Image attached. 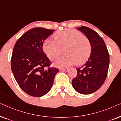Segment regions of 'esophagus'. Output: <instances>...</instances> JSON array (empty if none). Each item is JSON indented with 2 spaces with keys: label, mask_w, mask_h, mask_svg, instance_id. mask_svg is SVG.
I'll return each instance as SVG.
<instances>
[{
  "label": "esophagus",
  "mask_w": 121,
  "mask_h": 121,
  "mask_svg": "<svg viewBox=\"0 0 121 121\" xmlns=\"http://www.w3.org/2000/svg\"><path fill=\"white\" fill-rule=\"evenodd\" d=\"M60 71H62V72H68V71L69 70V69L68 68H65V69H60Z\"/></svg>",
  "instance_id": "1"
}]
</instances>
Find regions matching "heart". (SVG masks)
<instances>
[{
  "label": "heart",
  "mask_w": 121,
  "mask_h": 121,
  "mask_svg": "<svg viewBox=\"0 0 121 121\" xmlns=\"http://www.w3.org/2000/svg\"><path fill=\"white\" fill-rule=\"evenodd\" d=\"M54 40L47 39L43 44V50L51 60L57 59L64 49L65 56L59 58L54 65L65 68L74 63L81 65L86 62L91 53L89 39L79 31L65 29L54 34Z\"/></svg>",
  "instance_id": "obj_1"
}]
</instances>
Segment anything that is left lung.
Masks as SVG:
<instances>
[{
    "mask_svg": "<svg viewBox=\"0 0 121 121\" xmlns=\"http://www.w3.org/2000/svg\"><path fill=\"white\" fill-rule=\"evenodd\" d=\"M77 29L89 39L91 53L88 60L77 68L78 74L73 79L72 85L78 92L87 95L95 92L103 85L108 72L110 57L105 42L96 31L86 26Z\"/></svg>",
    "mask_w": 121,
    "mask_h": 121,
    "instance_id": "8db88e82",
    "label": "left lung"
}]
</instances>
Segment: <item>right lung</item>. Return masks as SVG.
Wrapping results in <instances>:
<instances>
[{
    "label": "right lung",
    "instance_id": "add662e5",
    "mask_svg": "<svg viewBox=\"0 0 121 121\" xmlns=\"http://www.w3.org/2000/svg\"><path fill=\"white\" fill-rule=\"evenodd\" d=\"M55 30L35 27L21 36L15 44L11 68L20 88L28 95L42 96L49 91L59 70L51 68L43 51L44 41ZM48 67L46 69V67Z\"/></svg>",
    "mask_w": 121,
    "mask_h": 121
}]
</instances>
